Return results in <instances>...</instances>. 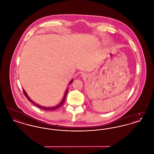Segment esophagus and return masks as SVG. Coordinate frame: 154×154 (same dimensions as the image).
Instances as JSON below:
<instances>
[{"label": "esophagus", "instance_id": "obj_1", "mask_svg": "<svg viewBox=\"0 0 154 154\" xmlns=\"http://www.w3.org/2000/svg\"><path fill=\"white\" fill-rule=\"evenodd\" d=\"M87 75L85 73H82L81 74V77H83V78H85V77H87Z\"/></svg>", "mask_w": 154, "mask_h": 154}]
</instances>
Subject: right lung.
<instances>
[{
    "label": "right lung",
    "mask_w": 154,
    "mask_h": 154,
    "mask_svg": "<svg viewBox=\"0 0 154 154\" xmlns=\"http://www.w3.org/2000/svg\"><path fill=\"white\" fill-rule=\"evenodd\" d=\"M73 82V80L72 79V80L70 81L69 82V85H68V86H69V85H70ZM68 88H67V89H66V91H65V94H64V96H63V99H62V102H60L58 104H57V106H53V107H44V106H40V105H39V104H37L36 103L34 102L33 100H32L30 99V98L29 97V96L28 95V94H26V92H25V91L23 89V93H24L25 95V96L26 97V98L28 99V100L30 101V102H31L34 105H35L36 106L38 107V108H40V109H41L44 110H56V109H58V108H59V107H60L63 104V103L64 102H65V99H66V95H67V92H68Z\"/></svg>",
    "instance_id": "obj_1"
}]
</instances>
